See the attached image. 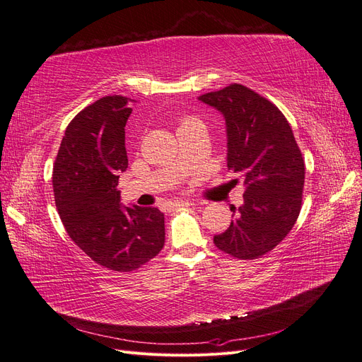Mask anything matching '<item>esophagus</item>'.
Instances as JSON below:
<instances>
[{"mask_svg": "<svg viewBox=\"0 0 362 362\" xmlns=\"http://www.w3.org/2000/svg\"><path fill=\"white\" fill-rule=\"evenodd\" d=\"M194 203L192 202H185V199H174V202H168L165 204L160 206V210L164 211H170V210H174L177 207H183V206H192Z\"/></svg>", "mask_w": 362, "mask_h": 362, "instance_id": "esophagus-1", "label": "esophagus"}]
</instances>
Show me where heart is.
<instances>
[{
	"mask_svg": "<svg viewBox=\"0 0 362 362\" xmlns=\"http://www.w3.org/2000/svg\"><path fill=\"white\" fill-rule=\"evenodd\" d=\"M194 125H203L202 120L197 119V117H192V116H186L180 120V125H179V129L180 128H188V127H194Z\"/></svg>",
	"mask_w": 362,
	"mask_h": 362,
	"instance_id": "b5f03b06",
	"label": "heart"
}]
</instances>
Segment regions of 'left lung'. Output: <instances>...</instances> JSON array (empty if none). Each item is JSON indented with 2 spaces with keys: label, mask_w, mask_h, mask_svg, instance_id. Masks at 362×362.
Wrapping results in <instances>:
<instances>
[{
  "label": "left lung",
  "mask_w": 362,
  "mask_h": 362,
  "mask_svg": "<svg viewBox=\"0 0 362 362\" xmlns=\"http://www.w3.org/2000/svg\"><path fill=\"white\" fill-rule=\"evenodd\" d=\"M223 115L226 165L245 180V203L233 207L216 247L238 259L273 250L296 223L303 202L304 159L286 117L252 89L233 83L198 97Z\"/></svg>",
  "instance_id": "8db88e82"
}]
</instances>
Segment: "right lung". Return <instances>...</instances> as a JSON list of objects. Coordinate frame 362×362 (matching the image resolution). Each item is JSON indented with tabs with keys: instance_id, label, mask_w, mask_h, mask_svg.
I'll list each match as a JSON object with an SVG mask.
<instances>
[{
	"instance_id": "obj_1",
	"label": "right lung",
	"mask_w": 362,
	"mask_h": 362,
	"mask_svg": "<svg viewBox=\"0 0 362 362\" xmlns=\"http://www.w3.org/2000/svg\"><path fill=\"white\" fill-rule=\"evenodd\" d=\"M131 101L103 97L77 113L65 129L52 179L66 233L92 261L115 272L140 269L165 243L164 213L124 206L116 188L119 173L128 168Z\"/></svg>"
}]
</instances>
